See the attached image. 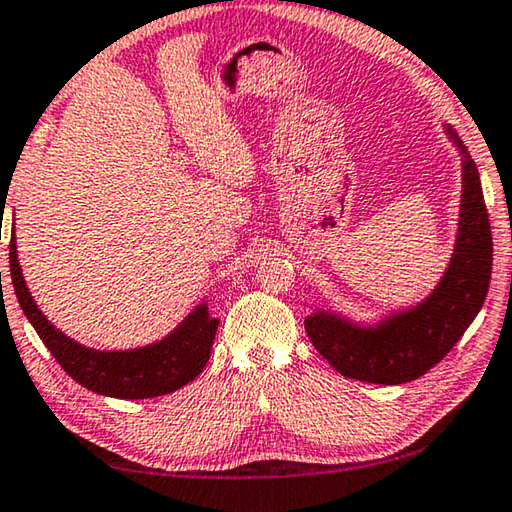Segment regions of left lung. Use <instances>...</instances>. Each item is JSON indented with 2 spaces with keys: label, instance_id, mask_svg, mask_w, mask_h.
<instances>
[{
  "label": "left lung",
  "instance_id": "1",
  "mask_svg": "<svg viewBox=\"0 0 512 512\" xmlns=\"http://www.w3.org/2000/svg\"><path fill=\"white\" fill-rule=\"evenodd\" d=\"M446 135L462 155V203L455 249L435 290L412 309L375 325H359L332 311L304 320L316 350L338 373L371 384H403L439 364L481 311L492 277V231L481 176L451 125Z\"/></svg>",
  "mask_w": 512,
  "mask_h": 512
}]
</instances>
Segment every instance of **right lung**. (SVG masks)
I'll return each instance as SVG.
<instances>
[{"mask_svg":"<svg viewBox=\"0 0 512 512\" xmlns=\"http://www.w3.org/2000/svg\"><path fill=\"white\" fill-rule=\"evenodd\" d=\"M9 261L20 309L59 366L82 387L125 400L155 398L185 387L208 364L219 325V320L210 316L208 304L196 306L174 332L157 343L135 350H93L61 334L38 309L22 277L15 235L9 245Z\"/></svg>","mask_w":512,"mask_h":512,"instance_id":"add662e5","label":"right lung"}]
</instances>
